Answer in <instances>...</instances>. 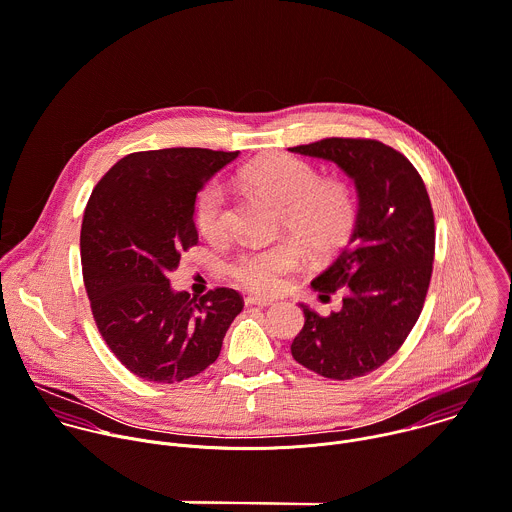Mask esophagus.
Masks as SVG:
<instances>
[{"mask_svg":"<svg viewBox=\"0 0 512 512\" xmlns=\"http://www.w3.org/2000/svg\"><path fill=\"white\" fill-rule=\"evenodd\" d=\"M244 302H246V306H260V308H264V306H270L274 300L260 298V296H246Z\"/></svg>","mask_w":512,"mask_h":512,"instance_id":"esophagus-1","label":"esophagus"}]
</instances>
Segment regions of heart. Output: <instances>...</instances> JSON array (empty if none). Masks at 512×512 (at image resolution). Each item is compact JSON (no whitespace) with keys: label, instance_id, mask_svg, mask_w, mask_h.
Here are the masks:
<instances>
[{"label":"heart","instance_id":"b5f03b06","mask_svg":"<svg viewBox=\"0 0 512 512\" xmlns=\"http://www.w3.org/2000/svg\"><path fill=\"white\" fill-rule=\"evenodd\" d=\"M240 180L280 208V226L297 240L244 248L228 260V276L254 294L268 296L280 288L282 278L304 260L300 244L316 258L328 256L346 242L356 224L358 206L350 184L336 178L320 180L318 172L300 158L286 154L260 158L240 172ZM194 222L208 240L226 236V194L218 182L200 192Z\"/></svg>","mask_w":512,"mask_h":512}]
</instances>
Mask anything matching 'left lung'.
Segmentation results:
<instances>
[{
  "label": "left lung",
  "instance_id": "1",
  "mask_svg": "<svg viewBox=\"0 0 512 512\" xmlns=\"http://www.w3.org/2000/svg\"><path fill=\"white\" fill-rule=\"evenodd\" d=\"M290 152L338 164L358 190L348 244L312 280L322 298L340 290L342 308L322 316L302 304L292 356L324 378L366 376L404 344L426 300L434 262L426 186L404 154L378 140L324 138Z\"/></svg>",
  "mask_w": 512,
  "mask_h": 512
}]
</instances>
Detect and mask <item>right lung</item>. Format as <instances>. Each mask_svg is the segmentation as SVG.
<instances>
[{
    "instance_id": "add662e5",
    "label": "right lung",
    "mask_w": 512,
    "mask_h": 512,
    "mask_svg": "<svg viewBox=\"0 0 512 512\" xmlns=\"http://www.w3.org/2000/svg\"><path fill=\"white\" fill-rule=\"evenodd\" d=\"M236 158L206 148L134 152L104 174L88 200L80 250L90 308L108 348L144 380L174 384L206 370L244 308L232 288L194 300L168 280L198 244L200 190Z\"/></svg>"
}]
</instances>
